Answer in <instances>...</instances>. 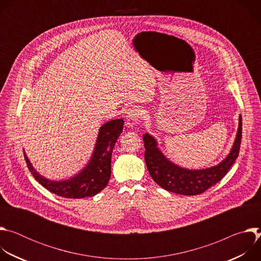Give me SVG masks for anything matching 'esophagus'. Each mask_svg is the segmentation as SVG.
Here are the masks:
<instances>
[{
  "label": "esophagus",
  "instance_id": "obj_1",
  "mask_svg": "<svg viewBox=\"0 0 261 261\" xmlns=\"http://www.w3.org/2000/svg\"><path fill=\"white\" fill-rule=\"evenodd\" d=\"M140 111L137 108H131L128 110V113L126 115V125L130 128L137 126L140 120Z\"/></svg>",
  "mask_w": 261,
  "mask_h": 261
}]
</instances>
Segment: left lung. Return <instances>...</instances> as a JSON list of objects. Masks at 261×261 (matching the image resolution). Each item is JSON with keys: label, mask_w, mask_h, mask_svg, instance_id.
<instances>
[{"label": "left lung", "mask_w": 261, "mask_h": 261, "mask_svg": "<svg viewBox=\"0 0 261 261\" xmlns=\"http://www.w3.org/2000/svg\"><path fill=\"white\" fill-rule=\"evenodd\" d=\"M144 160L152 178L163 189L181 195H198L220 181L236 162L242 142V117L230 154L217 166L189 170L178 167L167 160L157 147V142L150 134L143 135Z\"/></svg>", "instance_id": "8db88e82"}]
</instances>
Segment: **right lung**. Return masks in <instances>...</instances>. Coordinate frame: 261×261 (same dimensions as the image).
Returning <instances> with one entry per match:
<instances>
[{
	"label": "right lung",
	"instance_id": "obj_1",
	"mask_svg": "<svg viewBox=\"0 0 261 261\" xmlns=\"http://www.w3.org/2000/svg\"><path fill=\"white\" fill-rule=\"evenodd\" d=\"M124 121L111 120L99 131L95 151L88 166L76 176L63 181L49 180L37 172L24 154L29 170L49 192L65 198L92 197L102 191L109 181L111 173V154L118 137L123 132Z\"/></svg>",
	"mask_w": 261,
	"mask_h": 261
}]
</instances>
